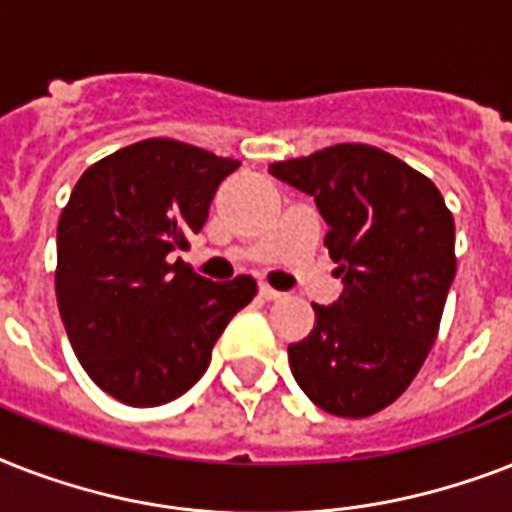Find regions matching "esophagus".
I'll list each match as a JSON object with an SVG mask.
<instances>
[{
    "label": "esophagus",
    "mask_w": 512,
    "mask_h": 512,
    "mask_svg": "<svg viewBox=\"0 0 512 512\" xmlns=\"http://www.w3.org/2000/svg\"><path fill=\"white\" fill-rule=\"evenodd\" d=\"M260 297H263V300H279L281 292L279 289H273L271 284H260Z\"/></svg>",
    "instance_id": "1"
}]
</instances>
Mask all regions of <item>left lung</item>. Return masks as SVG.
Segmentation results:
<instances>
[{"label": "left lung", "instance_id": "8db88e82", "mask_svg": "<svg viewBox=\"0 0 512 512\" xmlns=\"http://www.w3.org/2000/svg\"><path fill=\"white\" fill-rule=\"evenodd\" d=\"M268 172L316 199L345 281L335 305H313L311 335L289 345L292 374L324 412L369 417L409 388L436 342L457 271L452 212L430 177L366 143Z\"/></svg>", "mask_w": 512, "mask_h": 512}]
</instances>
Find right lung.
Listing matches in <instances>:
<instances>
[{
  "label": "right lung",
  "instance_id": "right-lung-1",
  "mask_svg": "<svg viewBox=\"0 0 512 512\" xmlns=\"http://www.w3.org/2000/svg\"><path fill=\"white\" fill-rule=\"evenodd\" d=\"M241 162L170 138L119 148L84 170L60 212L55 295L71 348L108 396L175 401L207 372L252 276L209 281L175 249L207 223L217 185Z\"/></svg>",
  "mask_w": 512,
  "mask_h": 512
}]
</instances>
